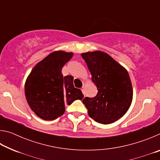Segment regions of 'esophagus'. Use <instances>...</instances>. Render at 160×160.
Masks as SVG:
<instances>
[{
  "label": "esophagus",
  "mask_w": 160,
  "mask_h": 160,
  "mask_svg": "<svg viewBox=\"0 0 160 160\" xmlns=\"http://www.w3.org/2000/svg\"><path fill=\"white\" fill-rule=\"evenodd\" d=\"M84 90H85V87L82 86V88H81V90H82V92L84 94Z\"/></svg>",
  "instance_id": "34e87169"
}]
</instances>
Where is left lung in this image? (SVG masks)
<instances>
[{
    "label": "left lung",
    "mask_w": 160,
    "mask_h": 160,
    "mask_svg": "<svg viewBox=\"0 0 160 160\" xmlns=\"http://www.w3.org/2000/svg\"><path fill=\"white\" fill-rule=\"evenodd\" d=\"M97 88L94 97L82 100L88 114L97 123L109 124L122 117L128 110L132 89L128 72L114 59L102 51L81 54Z\"/></svg>",
    "instance_id": "obj_1"
}]
</instances>
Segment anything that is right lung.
<instances>
[{
    "label": "right lung",
    "instance_id": "add662e5",
    "mask_svg": "<svg viewBox=\"0 0 160 160\" xmlns=\"http://www.w3.org/2000/svg\"><path fill=\"white\" fill-rule=\"evenodd\" d=\"M73 53L54 51L32 69L25 82V97L31 109L44 120H54L65 112V106L82 99L80 90L74 88L71 75L61 70Z\"/></svg>",
    "mask_w": 160,
    "mask_h": 160
}]
</instances>
